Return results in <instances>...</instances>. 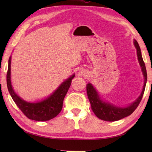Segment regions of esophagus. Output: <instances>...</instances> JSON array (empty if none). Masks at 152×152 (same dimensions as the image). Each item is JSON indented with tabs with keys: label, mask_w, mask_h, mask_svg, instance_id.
<instances>
[{
	"label": "esophagus",
	"mask_w": 152,
	"mask_h": 152,
	"mask_svg": "<svg viewBox=\"0 0 152 152\" xmlns=\"http://www.w3.org/2000/svg\"><path fill=\"white\" fill-rule=\"evenodd\" d=\"M78 75L79 76H85L86 75V72L83 70H80L78 72Z\"/></svg>",
	"instance_id": "obj_1"
}]
</instances>
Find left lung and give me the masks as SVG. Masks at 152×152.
<instances>
[{"label":"left lung","mask_w":152,"mask_h":152,"mask_svg":"<svg viewBox=\"0 0 152 152\" xmlns=\"http://www.w3.org/2000/svg\"><path fill=\"white\" fill-rule=\"evenodd\" d=\"M133 42L137 49L138 60L139 61V64L144 77V83L142 91L136 101L126 107H119V106L112 104L111 103L102 101L101 97H99L97 91H96L91 83H89L88 84H87V94H88L89 101L91 104L92 110L96 117L102 120L106 121H115L127 117V116L131 115L136 110L142 99L147 82L146 69L142 57L139 45L136 40H134Z\"/></svg>","instance_id":"obj_1"}]
</instances>
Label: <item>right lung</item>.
<instances>
[{
  "label": "right lung",
  "instance_id": "1",
  "mask_svg": "<svg viewBox=\"0 0 152 152\" xmlns=\"http://www.w3.org/2000/svg\"><path fill=\"white\" fill-rule=\"evenodd\" d=\"M10 64L11 56L8 60L6 83H7L10 94L21 112L28 119L38 121H48L56 117L62 110L64 98L70 88L71 82L75 76V74H73L65 81H64L59 88L48 98L37 102H28L19 96L12 88L10 76Z\"/></svg>",
  "mask_w": 152,
  "mask_h": 152
}]
</instances>
